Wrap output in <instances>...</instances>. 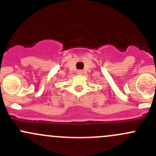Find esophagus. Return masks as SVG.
<instances>
[{"label":"esophagus","mask_w":156,"mask_h":156,"mask_svg":"<svg viewBox=\"0 0 156 156\" xmlns=\"http://www.w3.org/2000/svg\"><path fill=\"white\" fill-rule=\"evenodd\" d=\"M77 73H78V75H81V74L83 73V71H81V70H78V71H77Z\"/></svg>","instance_id":"34e87169"}]
</instances>
